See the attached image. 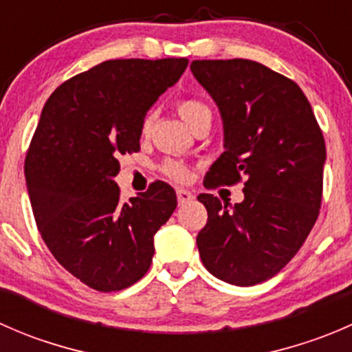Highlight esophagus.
Wrapping results in <instances>:
<instances>
[{"label": "esophagus", "instance_id": "obj_1", "mask_svg": "<svg viewBox=\"0 0 352 352\" xmlns=\"http://www.w3.org/2000/svg\"><path fill=\"white\" fill-rule=\"evenodd\" d=\"M177 199H179V204H186V202L192 201L194 196L186 189H177Z\"/></svg>", "mask_w": 352, "mask_h": 352}]
</instances>
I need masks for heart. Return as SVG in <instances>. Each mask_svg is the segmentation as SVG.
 <instances>
[{
    "label": "heart",
    "instance_id": "heart-1",
    "mask_svg": "<svg viewBox=\"0 0 352 352\" xmlns=\"http://www.w3.org/2000/svg\"><path fill=\"white\" fill-rule=\"evenodd\" d=\"M179 113L190 127H194L197 122H201L202 119L211 117V109H209L204 102L197 100V98H182V100L179 102ZM151 122H153V113L150 112L146 113V117H144L143 120L144 133L150 129ZM162 172L173 180H186L187 175H189L186 165H182V163L177 162V160H165V162L162 163Z\"/></svg>",
    "mask_w": 352,
    "mask_h": 352
}]
</instances>
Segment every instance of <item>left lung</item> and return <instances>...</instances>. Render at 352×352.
Instances as JSON below:
<instances>
[{
    "label": "left lung",
    "mask_w": 352,
    "mask_h": 352,
    "mask_svg": "<svg viewBox=\"0 0 352 352\" xmlns=\"http://www.w3.org/2000/svg\"><path fill=\"white\" fill-rule=\"evenodd\" d=\"M190 71L214 98L225 127L226 151L204 186H245V199L232 209L212 194H199L208 209L199 254L221 281L258 285L296 255L317 221L324 134L301 88L261 63L204 59L190 63Z\"/></svg>",
    "instance_id": "1"
}]
</instances>
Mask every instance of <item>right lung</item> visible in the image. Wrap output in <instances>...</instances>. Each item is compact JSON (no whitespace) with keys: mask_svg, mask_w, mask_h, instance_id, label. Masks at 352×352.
I'll return each mask as SVG.
<instances>
[{"mask_svg":"<svg viewBox=\"0 0 352 352\" xmlns=\"http://www.w3.org/2000/svg\"><path fill=\"white\" fill-rule=\"evenodd\" d=\"M187 65L186 58L100 63L59 85L42 109L25 158L32 211L56 261L94 289L140 281L155 233L175 211L168 184L156 180L122 201L113 177L120 155L140 151L144 116Z\"/></svg>","mask_w":352,"mask_h":352,"instance_id":"right-lung-1","label":"right lung"}]
</instances>
